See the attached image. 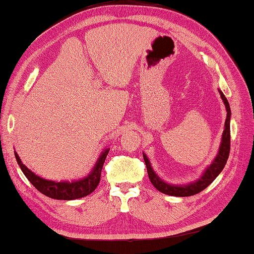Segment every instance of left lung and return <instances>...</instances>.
<instances>
[{
    "instance_id": "obj_1",
    "label": "left lung",
    "mask_w": 254,
    "mask_h": 254,
    "mask_svg": "<svg viewBox=\"0 0 254 254\" xmlns=\"http://www.w3.org/2000/svg\"><path fill=\"white\" fill-rule=\"evenodd\" d=\"M218 91H219L220 98L223 99V102L226 107V111H227V117H226L222 141H220V144H219L218 153L216 156H215L212 164L205 168V170L202 172V176L199 177L197 180L190 183H186V185H174V183L167 182L161 179V178L156 174L152 165H150V161L147 157V155L143 153V157L145 160V164H146L149 180L159 192L165 193L167 195H171V196H191V195H194V194H197L201 191H203L204 189H206L210 183L216 179L220 172L223 171L226 163H227L229 152H230L231 111H230L229 102L227 98L225 97V95L223 94V91L220 89H218Z\"/></svg>"
}]
</instances>
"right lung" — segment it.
<instances>
[{"label": "right lung", "instance_id": "add662e5", "mask_svg": "<svg viewBox=\"0 0 254 254\" xmlns=\"http://www.w3.org/2000/svg\"><path fill=\"white\" fill-rule=\"evenodd\" d=\"M110 148H104L100 153L98 159H97L96 164L94 165L93 169L90 170L87 176L83 178H79L77 180H62V181H56V180H49L41 178L40 176H37L35 172H32L30 169L21 163L18 154L15 153L16 160L20 167L21 171L24 172L27 179L30 181V183L34 186L38 191L41 192L45 195L49 196L55 199H65V201H72V199L80 198L84 196H87L88 194L95 191L97 186L99 185L100 176L102 166L106 160L108 153H109Z\"/></svg>", "mask_w": 254, "mask_h": 254}]
</instances>
